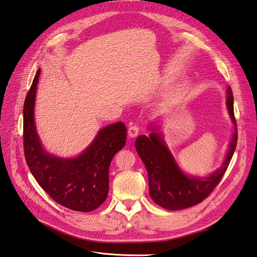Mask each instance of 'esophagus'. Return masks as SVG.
<instances>
[{
    "mask_svg": "<svg viewBox=\"0 0 257 257\" xmlns=\"http://www.w3.org/2000/svg\"><path fill=\"white\" fill-rule=\"evenodd\" d=\"M139 132H140V128L137 125H131L128 128V135L130 138H136L139 135Z\"/></svg>",
    "mask_w": 257,
    "mask_h": 257,
    "instance_id": "1",
    "label": "esophagus"
}]
</instances>
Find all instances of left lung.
<instances>
[{"label":"left lung","mask_w":257,"mask_h":257,"mask_svg":"<svg viewBox=\"0 0 257 257\" xmlns=\"http://www.w3.org/2000/svg\"><path fill=\"white\" fill-rule=\"evenodd\" d=\"M226 106L235 126V132L222 166L210 177L195 178L184 175L166 147L162 137L154 129L149 137L140 136L137 139L136 149L148 173L149 194L158 205L169 211L191 207L202 202L219 184L234 155L238 137L234 116L233 93L230 87L227 88Z\"/></svg>","instance_id":"obj_1"}]
</instances>
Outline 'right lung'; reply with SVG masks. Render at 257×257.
Here are the masks:
<instances>
[{"mask_svg":"<svg viewBox=\"0 0 257 257\" xmlns=\"http://www.w3.org/2000/svg\"><path fill=\"white\" fill-rule=\"evenodd\" d=\"M40 72L38 70L23 107V146L27 166L54 201L72 211L91 212L100 206L108 196L110 163L126 144V126L118 121L102 128L79 157L61 159L47 154L40 143L34 120Z\"/></svg>","mask_w":257,"mask_h":257,"instance_id":"1","label":"right lung"}]
</instances>
